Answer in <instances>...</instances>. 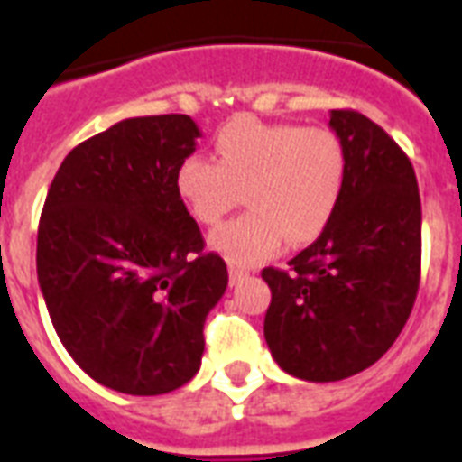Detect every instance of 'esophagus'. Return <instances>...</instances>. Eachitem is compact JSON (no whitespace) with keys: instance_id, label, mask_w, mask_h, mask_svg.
<instances>
[{"instance_id":"obj_1","label":"esophagus","mask_w":462,"mask_h":462,"mask_svg":"<svg viewBox=\"0 0 462 462\" xmlns=\"http://www.w3.org/2000/svg\"><path fill=\"white\" fill-rule=\"evenodd\" d=\"M246 275H249V271L242 266H230V282L232 285H237L239 281H245Z\"/></svg>"}]
</instances>
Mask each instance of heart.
Segmentation results:
<instances>
[{
  "mask_svg": "<svg viewBox=\"0 0 462 462\" xmlns=\"http://www.w3.org/2000/svg\"><path fill=\"white\" fill-rule=\"evenodd\" d=\"M217 162L189 155L174 174L181 203L201 225L237 208L249 213L220 225L210 246L232 263H259L290 245L314 242L336 213L345 184V148L326 126L235 119L216 136Z\"/></svg>",
  "mask_w": 462,
  "mask_h": 462,
  "instance_id": "b5f03b06",
  "label": "heart"
}]
</instances>
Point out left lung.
<instances>
[{"mask_svg":"<svg viewBox=\"0 0 462 462\" xmlns=\"http://www.w3.org/2000/svg\"><path fill=\"white\" fill-rule=\"evenodd\" d=\"M328 126L345 148L336 213L290 271H261L271 288L268 350L282 372L316 383L383 357L412 311L422 261V203L408 155L355 110H330Z\"/></svg>","mask_w":462,"mask_h":462,"instance_id":"obj_1","label":"left lung"}]
</instances>
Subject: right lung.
I'll return each instance as SVG.
<instances>
[{
  "mask_svg": "<svg viewBox=\"0 0 462 462\" xmlns=\"http://www.w3.org/2000/svg\"><path fill=\"white\" fill-rule=\"evenodd\" d=\"M187 115L122 119L64 158L38 227V282L61 345L129 395L184 386L227 266L203 252L174 174L196 151Z\"/></svg>",
  "mask_w": 462,
  "mask_h": 462,
  "instance_id": "1",
  "label": "right lung"
}]
</instances>
